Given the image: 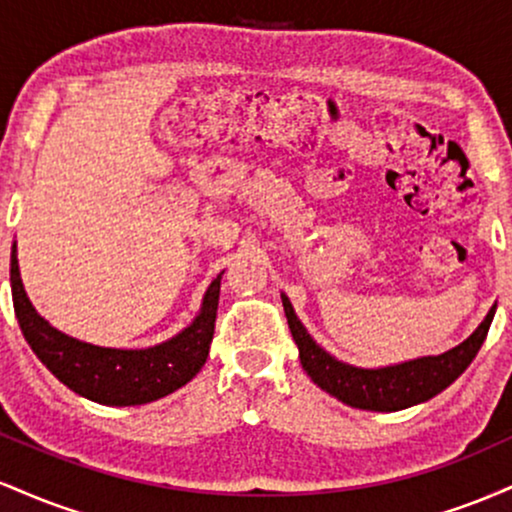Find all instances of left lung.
<instances>
[{"label": "left lung", "mask_w": 512, "mask_h": 512, "mask_svg": "<svg viewBox=\"0 0 512 512\" xmlns=\"http://www.w3.org/2000/svg\"><path fill=\"white\" fill-rule=\"evenodd\" d=\"M281 301H284L291 334L296 339L298 351H301V363L305 373L313 378V383L330 392L332 397L342 399L349 407L370 411H399L414 407V404L436 397L450 383H455L464 373V368L472 363V358L477 356L486 334H489L493 313H496V308H491L472 337H467L460 346L445 351V354L416 358V361L402 363V366L366 370L346 366L327 351H322L293 313L289 298L281 296Z\"/></svg>", "instance_id": "8db88e82"}]
</instances>
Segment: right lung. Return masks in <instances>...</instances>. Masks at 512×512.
Returning a JSON list of instances; mask_svg holds the SVG:
<instances>
[{
    "label": "right lung",
    "instance_id": "obj_1",
    "mask_svg": "<svg viewBox=\"0 0 512 512\" xmlns=\"http://www.w3.org/2000/svg\"><path fill=\"white\" fill-rule=\"evenodd\" d=\"M219 289L221 274L211 281L197 320L170 342L151 349H103L57 332L35 313L21 284L16 245L11 252V296L28 346L69 390L108 407L154 402L195 378L209 356Z\"/></svg>",
    "mask_w": 512,
    "mask_h": 512
}]
</instances>
